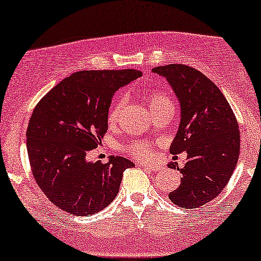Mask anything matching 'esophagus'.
<instances>
[{
	"label": "esophagus",
	"mask_w": 261,
	"mask_h": 261,
	"mask_svg": "<svg viewBox=\"0 0 261 261\" xmlns=\"http://www.w3.org/2000/svg\"><path fill=\"white\" fill-rule=\"evenodd\" d=\"M139 166H141V168H144L147 169V170L149 171H159L161 170V166L159 165H150V164H143V163H140Z\"/></svg>",
	"instance_id": "obj_1"
}]
</instances>
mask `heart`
I'll use <instances>...</instances> for the list:
<instances>
[{"instance_id": "heart-1", "label": "heart", "mask_w": 261, "mask_h": 261, "mask_svg": "<svg viewBox=\"0 0 261 261\" xmlns=\"http://www.w3.org/2000/svg\"><path fill=\"white\" fill-rule=\"evenodd\" d=\"M144 99L148 103L150 112L152 114H154L156 111L162 109L163 107L165 106H171V100L168 98L165 95H163L162 92H156V91H153V92H147L144 95ZM122 103L117 102L112 106L111 111H109L108 114V121L111 124H114L115 121L118 120L119 115H120ZM125 150L131 154L135 158L139 159H149L153 154L152 147H150V143L147 142V141H134L130 144H127Z\"/></svg>"}]
</instances>
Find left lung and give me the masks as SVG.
Instances as JSON below:
<instances>
[{"mask_svg":"<svg viewBox=\"0 0 261 261\" xmlns=\"http://www.w3.org/2000/svg\"><path fill=\"white\" fill-rule=\"evenodd\" d=\"M176 95L181 121L170 146L172 154L187 152L181 184L169 198L185 209L212 202L230 181L240 156V127L233 111L218 86L199 70L185 64L153 69Z\"/></svg>","mask_w":261,"mask_h":261,"instance_id":"1","label":"left lung"}]
</instances>
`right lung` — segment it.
Instances as JSON below:
<instances>
[{
    "mask_svg": "<svg viewBox=\"0 0 261 261\" xmlns=\"http://www.w3.org/2000/svg\"><path fill=\"white\" fill-rule=\"evenodd\" d=\"M141 76L135 69L81 70L62 80L41 98L27 130L34 178L51 203L74 216L109 205L119 192L122 172L134 163L109 156L87 161L108 130L115 91Z\"/></svg>",
    "mask_w": 261,
    "mask_h": 261,
    "instance_id": "1",
    "label": "right lung"
}]
</instances>
